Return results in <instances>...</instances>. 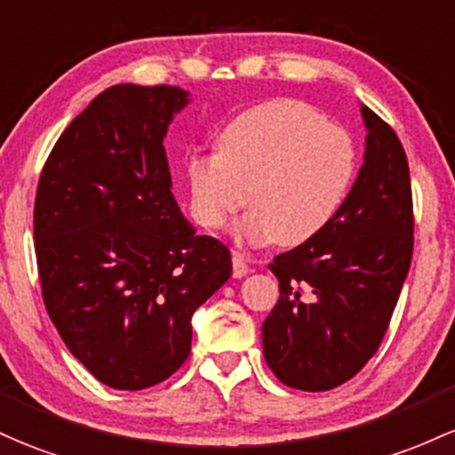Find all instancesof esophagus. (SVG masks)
Masks as SVG:
<instances>
[{"mask_svg": "<svg viewBox=\"0 0 455 455\" xmlns=\"http://www.w3.org/2000/svg\"><path fill=\"white\" fill-rule=\"evenodd\" d=\"M248 272H251V267H248L246 257H243V254L239 251L233 252V276L243 278Z\"/></svg>", "mask_w": 455, "mask_h": 455, "instance_id": "34e87169", "label": "esophagus"}]
</instances>
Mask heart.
<instances>
[{
  "label": "heart",
  "instance_id": "heart-1",
  "mask_svg": "<svg viewBox=\"0 0 455 455\" xmlns=\"http://www.w3.org/2000/svg\"><path fill=\"white\" fill-rule=\"evenodd\" d=\"M356 172L352 136L322 112L291 99L254 106L216 138V153L188 162L192 216L204 228L227 227L243 204L252 212L239 235L300 246L331 224Z\"/></svg>",
  "mask_w": 455,
  "mask_h": 455
}]
</instances>
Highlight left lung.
<instances>
[{"instance_id":"obj_1","label":"left lung","mask_w":455,"mask_h":455,"mask_svg":"<svg viewBox=\"0 0 455 455\" xmlns=\"http://www.w3.org/2000/svg\"><path fill=\"white\" fill-rule=\"evenodd\" d=\"M365 164L319 235L269 263L276 307L263 322V356L283 384L331 391L378 352L414 246L411 171L391 124L363 106Z\"/></svg>"}]
</instances>
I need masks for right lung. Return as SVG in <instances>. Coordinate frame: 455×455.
Wrapping results in <instances>:
<instances>
[{
  "label": "right lung",
  "mask_w": 455,
  "mask_h": 455,
  "mask_svg": "<svg viewBox=\"0 0 455 455\" xmlns=\"http://www.w3.org/2000/svg\"><path fill=\"white\" fill-rule=\"evenodd\" d=\"M188 103L174 86L108 88L44 162L34 251L44 308L99 382L140 391L189 356L194 311L231 276V252L196 235L171 192L164 136Z\"/></svg>",
  "instance_id": "obj_1"
}]
</instances>
